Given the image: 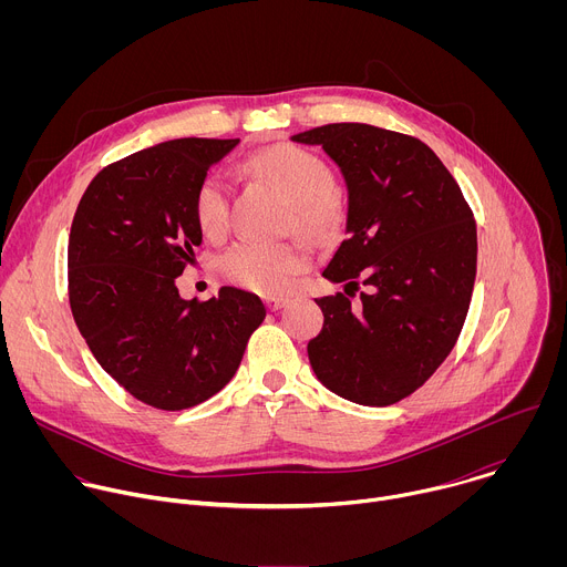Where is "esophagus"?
Masks as SVG:
<instances>
[{"instance_id": "obj_1", "label": "esophagus", "mask_w": 567, "mask_h": 567, "mask_svg": "<svg viewBox=\"0 0 567 567\" xmlns=\"http://www.w3.org/2000/svg\"><path fill=\"white\" fill-rule=\"evenodd\" d=\"M287 302H289L287 298H265V305H267L269 311H278V309H282Z\"/></svg>"}]
</instances>
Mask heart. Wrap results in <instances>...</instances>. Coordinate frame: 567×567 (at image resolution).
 <instances>
[{"instance_id":"b5f03b06","label":"heart","mask_w":567,"mask_h":567,"mask_svg":"<svg viewBox=\"0 0 567 567\" xmlns=\"http://www.w3.org/2000/svg\"><path fill=\"white\" fill-rule=\"evenodd\" d=\"M245 171L254 179L276 188L289 204L291 224L298 233L326 239L346 221V199L334 186L330 166L313 152L296 145H274L251 154ZM230 188L219 173H208L195 188L193 215L206 237H219L228 228ZM309 256L298 241L239 239L219 256V274L245 289L278 296L287 293L307 269Z\"/></svg>"}]
</instances>
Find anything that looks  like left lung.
I'll return each instance as SVG.
<instances>
[{
    "label": "left lung",
    "instance_id": "left-lung-1",
    "mask_svg": "<svg viewBox=\"0 0 567 567\" xmlns=\"http://www.w3.org/2000/svg\"><path fill=\"white\" fill-rule=\"evenodd\" d=\"M322 145L348 184V237L322 276V330L307 354L316 377L361 406L422 388L453 350L468 311L477 235L473 210L437 154L415 136L330 123L291 136ZM369 287L351 305L353 289Z\"/></svg>",
    "mask_w": 567,
    "mask_h": 567
}]
</instances>
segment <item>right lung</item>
I'll use <instances>...</instances> for the list:
<instances>
[{
  "label": "right lung",
  "instance_id": "add662e5",
  "mask_svg": "<svg viewBox=\"0 0 567 567\" xmlns=\"http://www.w3.org/2000/svg\"><path fill=\"white\" fill-rule=\"evenodd\" d=\"M239 138H175L105 166L69 235V305L101 368L134 399L186 411L219 392L267 316L249 291L184 300L202 230L193 195Z\"/></svg>",
  "mask_w": 567,
  "mask_h": 567
}]
</instances>
